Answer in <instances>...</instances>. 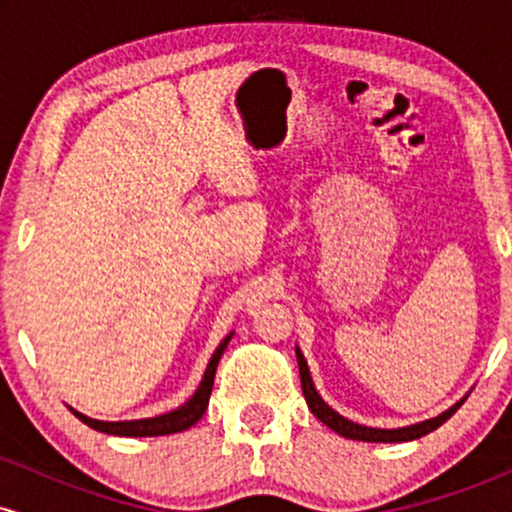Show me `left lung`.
Segmentation results:
<instances>
[{
	"label": "left lung",
	"instance_id": "1",
	"mask_svg": "<svg viewBox=\"0 0 512 512\" xmlns=\"http://www.w3.org/2000/svg\"><path fill=\"white\" fill-rule=\"evenodd\" d=\"M296 356H298V370H301L303 395H305V402H308L310 411H313V414L322 421V424L330 426L334 433H339V436L351 438V440H366V443H407V440H416V438L426 436V433L436 431L438 426H443L445 421H448L450 416L455 414V411L460 409L462 402H464V399H460V402L452 404L448 411H443V414L436 416V419L421 421V424H414V426H404V428H370V426H361V424H354V421L344 419L342 414H337V411H334L330 404L325 402V399L317 395V390H315V385H313V378H310L308 363H305L301 349H296Z\"/></svg>",
	"mask_w": 512,
	"mask_h": 512
}]
</instances>
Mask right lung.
Instances as JSON below:
<instances>
[{
	"instance_id": "add662e5",
	"label": "right lung",
	"mask_w": 512,
	"mask_h": 512,
	"mask_svg": "<svg viewBox=\"0 0 512 512\" xmlns=\"http://www.w3.org/2000/svg\"><path fill=\"white\" fill-rule=\"evenodd\" d=\"M231 337H233V332L228 334V337L219 344V349L214 351V356H211L209 366H207V370H204V378H202V383H199L195 395L187 399L182 407L168 411V414L154 416V419H137V421H98V419H88L86 414H81V411H76L72 407L69 409H72V414L76 416V419L84 421L86 426L96 428V431H101V433H110V436L146 438V436H170V433L187 431V428L195 426L197 421L204 416V411H207L211 387H214L216 366H219L223 351H226Z\"/></svg>"
}]
</instances>
